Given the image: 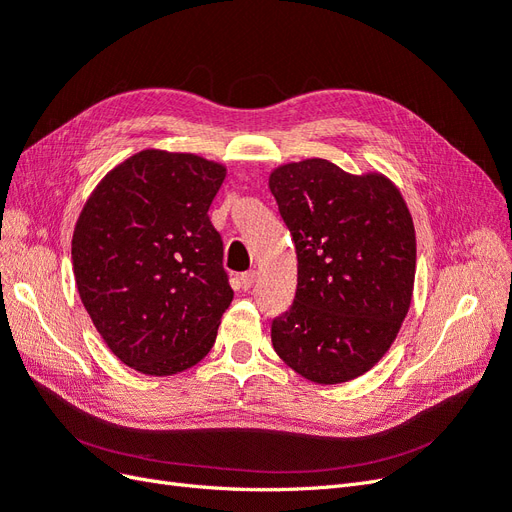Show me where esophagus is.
<instances>
[{
  "mask_svg": "<svg viewBox=\"0 0 512 512\" xmlns=\"http://www.w3.org/2000/svg\"><path fill=\"white\" fill-rule=\"evenodd\" d=\"M255 278H257V274H255V270H249V272H242L240 276H238V283H240V287L244 289V291H249L253 285H255Z\"/></svg>",
  "mask_w": 512,
  "mask_h": 512,
  "instance_id": "esophagus-1",
  "label": "esophagus"
}]
</instances>
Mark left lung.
Segmentation results:
<instances>
[{"mask_svg": "<svg viewBox=\"0 0 512 512\" xmlns=\"http://www.w3.org/2000/svg\"><path fill=\"white\" fill-rule=\"evenodd\" d=\"M270 191L298 253L291 308L272 321L278 357L312 383L353 381L400 332L415 285V225L381 174L327 159L287 163Z\"/></svg>", "mask_w": 512, "mask_h": 512, "instance_id": "obj_1", "label": "left lung"}]
</instances>
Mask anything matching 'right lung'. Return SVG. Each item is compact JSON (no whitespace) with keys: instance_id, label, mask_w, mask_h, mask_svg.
<instances>
[{"instance_id":"add662e5","label":"right lung","mask_w":512,"mask_h":512,"mask_svg":"<svg viewBox=\"0 0 512 512\" xmlns=\"http://www.w3.org/2000/svg\"><path fill=\"white\" fill-rule=\"evenodd\" d=\"M219 163L142 151L114 168L82 208L72 240L80 300L125 366L151 376L206 357L234 300L208 208Z\"/></svg>"}]
</instances>
